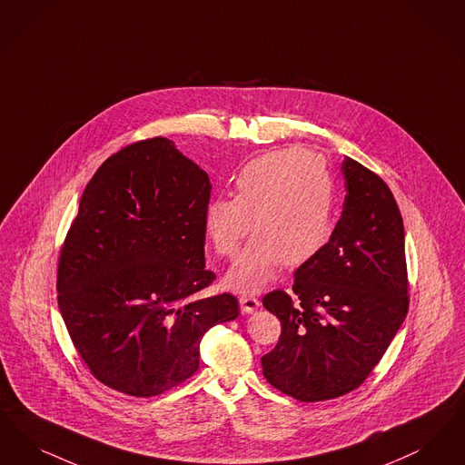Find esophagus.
<instances>
[{
    "mask_svg": "<svg viewBox=\"0 0 465 465\" xmlns=\"http://www.w3.org/2000/svg\"><path fill=\"white\" fill-rule=\"evenodd\" d=\"M240 305H242V312L253 314L261 307V302H259V299H255L252 295H242L240 297Z\"/></svg>",
    "mask_w": 465,
    "mask_h": 465,
    "instance_id": "34e87169",
    "label": "esophagus"
}]
</instances>
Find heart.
Returning a JSON list of instances; mask_svg holds the SVG:
<instances>
[{
  "label": "heart",
  "mask_w": 465,
  "mask_h": 465,
  "mask_svg": "<svg viewBox=\"0 0 465 465\" xmlns=\"http://www.w3.org/2000/svg\"><path fill=\"white\" fill-rule=\"evenodd\" d=\"M335 181L322 154L292 147L246 163L234 179V198L206 203L203 229L213 250L234 257L252 223L253 240L225 276L234 290L269 283L278 263L293 267L323 248L333 223Z\"/></svg>",
  "instance_id": "obj_1"
}]
</instances>
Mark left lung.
<instances>
[{"instance_id":"left-lung-1","label":"left lung","mask_w":465,"mask_h":465,"mask_svg":"<svg viewBox=\"0 0 465 465\" xmlns=\"http://www.w3.org/2000/svg\"><path fill=\"white\" fill-rule=\"evenodd\" d=\"M341 170L347 194L330 242L295 271L292 297L274 290L262 301L282 322L280 341L261 360L263 377L305 403L363 384L410 303L398 203L361 163L345 158Z\"/></svg>"}]
</instances>
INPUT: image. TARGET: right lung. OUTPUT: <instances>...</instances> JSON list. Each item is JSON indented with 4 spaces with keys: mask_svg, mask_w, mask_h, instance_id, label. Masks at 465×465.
<instances>
[{
    "mask_svg": "<svg viewBox=\"0 0 465 465\" xmlns=\"http://www.w3.org/2000/svg\"><path fill=\"white\" fill-rule=\"evenodd\" d=\"M212 183L164 137L102 163L84 187L59 257L57 301L81 360L102 384L149 398L200 366L213 324L236 320L231 293L198 299L203 213Z\"/></svg>",
    "mask_w": 465,
    "mask_h": 465,
    "instance_id": "add662e5",
    "label": "right lung"
}]
</instances>
